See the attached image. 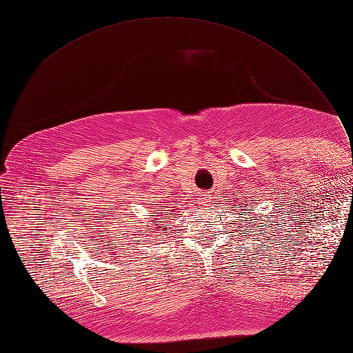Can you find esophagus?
I'll return each instance as SVG.
<instances>
[{"label":"esophagus","instance_id":"esophagus-1","mask_svg":"<svg viewBox=\"0 0 353 353\" xmlns=\"http://www.w3.org/2000/svg\"><path fill=\"white\" fill-rule=\"evenodd\" d=\"M200 205H209V197L203 199V200H201V203H200Z\"/></svg>","mask_w":353,"mask_h":353}]
</instances>
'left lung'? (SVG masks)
<instances>
[{
  "instance_id": "obj_1",
  "label": "left lung",
  "mask_w": 353,
  "mask_h": 353,
  "mask_svg": "<svg viewBox=\"0 0 353 353\" xmlns=\"http://www.w3.org/2000/svg\"><path fill=\"white\" fill-rule=\"evenodd\" d=\"M252 201H254V200H252ZM248 205H249V203H248ZM248 205H245V206H248ZM266 227V225H265ZM244 234H245V237H248L249 239V236H252V234H249V231H245V230H241ZM259 231H262V230H259Z\"/></svg>"
}]
</instances>
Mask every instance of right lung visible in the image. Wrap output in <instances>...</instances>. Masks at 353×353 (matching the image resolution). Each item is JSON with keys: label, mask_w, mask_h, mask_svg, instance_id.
<instances>
[{"label": "right lung", "mask_w": 353, "mask_h": 353, "mask_svg": "<svg viewBox=\"0 0 353 353\" xmlns=\"http://www.w3.org/2000/svg\"><path fill=\"white\" fill-rule=\"evenodd\" d=\"M153 216H166V218H159V219H168V218H170V215L168 212H162V215H153ZM157 223H156V227H154V230L160 234V236H165V231L166 230H162V227H160V223L159 222H162V221H156ZM166 232H169V231H166ZM156 237V236H154Z\"/></svg>", "instance_id": "1"}]
</instances>
